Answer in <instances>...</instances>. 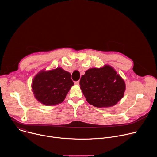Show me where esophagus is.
Instances as JSON below:
<instances>
[{
    "label": "esophagus",
    "instance_id": "esophagus-1",
    "mask_svg": "<svg viewBox=\"0 0 157 157\" xmlns=\"http://www.w3.org/2000/svg\"><path fill=\"white\" fill-rule=\"evenodd\" d=\"M74 83H75V84H76V85H79V81H75Z\"/></svg>",
    "mask_w": 157,
    "mask_h": 157
}]
</instances>
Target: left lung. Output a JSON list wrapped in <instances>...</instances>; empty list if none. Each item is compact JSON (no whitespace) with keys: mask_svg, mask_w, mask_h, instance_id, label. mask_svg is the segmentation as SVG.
Returning <instances> with one entry per match:
<instances>
[{"mask_svg":"<svg viewBox=\"0 0 157 157\" xmlns=\"http://www.w3.org/2000/svg\"><path fill=\"white\" fill-rule=\"evenodd\" d=\"M79 84L87 102L98 108L116 105L123 98L126 88L123 79L109 65L87 70Z\"/></svg>","mask_w":157,"mask_h":157,"instance_id":"obj_1","label":"left lung"}]
</instances>
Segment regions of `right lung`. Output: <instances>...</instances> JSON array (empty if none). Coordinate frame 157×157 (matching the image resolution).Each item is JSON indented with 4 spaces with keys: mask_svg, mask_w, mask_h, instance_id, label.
Returning a JSON list of instances; mask_svg holds the SVG:
<instances>
[{
    "mask_svg": "<svg viewBox=\"0 0 157 157\" xmlns=\"http://www.w3.org/2000/svg\"><path fill=\"white\" fill-rule=\"evenodd\" d=\"M73 84L71 74L57 68L37 73L33 81L32 89L39 101L51 106L62 103Z\"/></svg>",
    "mask_w": 157,
    "mask_h": 157,
    "instance_id": "1",
    "label": "right lung"
}]
</instances>
